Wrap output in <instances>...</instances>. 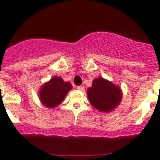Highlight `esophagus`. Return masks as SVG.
I'll return each mask as SVG.
<instances>
[{
    "label": "esophagus",
    "mask_w": 160,
    "mask_h": 160,
    "mask_svg": "<svg viewBox=\"0 0 160 160\" xmlns=\"http://www.w3.org/2000/svg\"><path fill=\"white\" fill-rule=\"evenodd\" d=\"M77 88L79 90H84V87L83 86H78V87H77Z\"/></svg>",
    "instance_id": "esophagus-1"
}]
</instances>
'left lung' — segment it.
Instances as JSON below:
<instances>
[{"label": "left lung", "instance_id": "8db88e82", "mask_svg": "<svg viewBox=\"0 0 160 160\" xmlns=\"http://www.w3.org/2000/svg\"><path fill=\"white\" fill-rule=\"evenodd\" d=\"M87 96L94 108L102 112H110L119 105L122 94L118 86L99 77L93 80L92 87L87 90Z\"/></svg>", "mask_w": 160, "mask_h": 160}]
</instances>
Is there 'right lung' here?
<instances>
[{"mask_svg":"<svg viewBox=\"0 0 160 160\" xmlns=\"http://www.w3.org/2000/svg\"><path fill=\"white\" fill-rule=\"evenodd\" d=\"M71 89L72 86L69 82H66L62 78L54 76L41 87L38 93L41 102L49 108L58 107Z\"/></svg>","mask_w":160,"mask_h":160,"instance_id":"add662e5","label":"right lung"}]
</instances>
